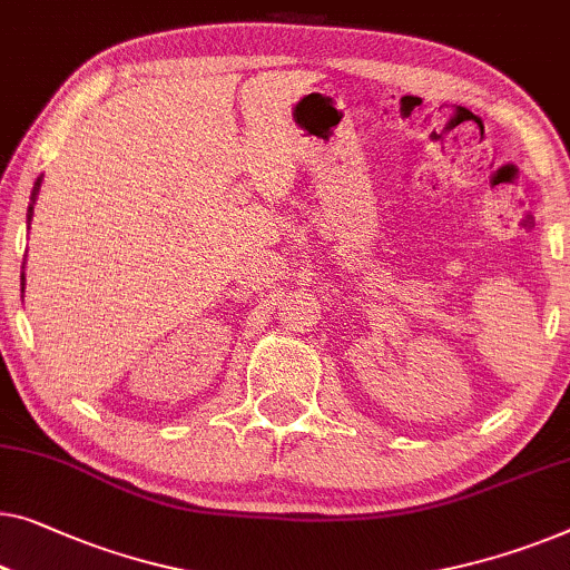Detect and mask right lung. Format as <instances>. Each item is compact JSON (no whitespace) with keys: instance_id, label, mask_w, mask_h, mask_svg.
<instances>
[{"instance_id":"1","label":"right lung","mask_w":570,"mask_h":570,"mask_svg":"<svg viewBox=\"0 0 570 570\" xmlns=\"http://www.w3.org/2000/svg\"><path fill=\"white\" fill-rule=\"evenodd\" d=\"M40 183H43V175L36 179V185H32V193H30V205H28V228H30V220H32V205L38 200V193H40ZM24 269V267H22ZM20 285H22V293H24V272L20 275Z\"/></svg>"}]
</instances>
